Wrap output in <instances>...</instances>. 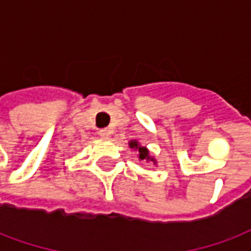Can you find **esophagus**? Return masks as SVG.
<instances>
[{
	"label": "esophagus",
	"instance_id": "1",
	"mask_svg": "<svg viewBox=\"0 0 251 251\" xmlns=\"http://www.w3.org/2000/svg\"><path fill=\"white\" fill-rule=\"evenodd\" d=\"M98 134H100V137H102V138H109V137H110V130L102 129V130L98 131Z\"/></svg>",
	"mask_w": 251,
	"mask_h": 251
}]
</instances>
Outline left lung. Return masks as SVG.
Returning <instances> with one entry per match:
<instances>
[{"instance_id":"obj_1","label":"left lung","mask_w":251,"mask_h":251,"mask_svg":"<svg viewBox=\"0 0 251 251\" xmlns=\"http://www.w3.org/2000/svg\"><path fill=\"white\" fill-rule=\"evenodd\" d=\"M130 148H135L138 149V153H140V159H153L149 157V151L146 148H138V144L135 141H131L130 142Z\"/></svg>"}]
</instances>
